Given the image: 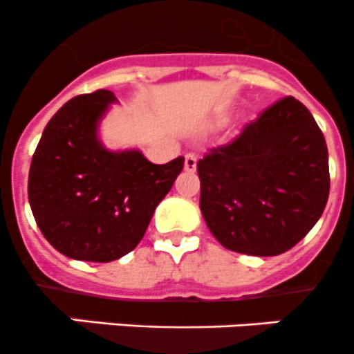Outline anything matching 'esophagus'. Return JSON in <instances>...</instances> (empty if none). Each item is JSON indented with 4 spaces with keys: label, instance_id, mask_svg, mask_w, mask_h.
I'll return each mask as SVG.
<instances>
[{
    "label": "esophagus",
    "instance_id": "esophagus-1",
    "mask_svg": "<svg viewBox=\"0 0 354 354\" xmlns=\"http://www.w3.org/2000/svg\"><path fill=\"white\" fill-rule=\"evenodd\" d=\"M196 163H198V156H196L194 153H187V155H185V162H184L185 172H194Z\"/></svg>",
    "mask_w": 354,
    "mask_h": 354
}]
</instances>
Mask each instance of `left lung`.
Here are the masks:
<instances>
[{
    "label": "left lung",
    "mask_w": 354,
    "mask_h": 354,
    "mask_svg": "<svg viewBox=\"0 0 354 354\" xmlns=\"http://www.w3.org/2000/svg\"><path fill=\"white\" fill-rule=\"evenodd\" d=\"M199 208L223 248L275 257L296 246L328 199V153L313 115L296 97L272 104L198 162Z\"/></svg>",
    "instance_id": "obj_1"
}]
</instances>
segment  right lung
<instances>
[{
	"instance_id": "1",
	"label": "right lung",
	"mask_w": 354,
	"mask_h": 354,
	"mask_svg": "<svg viewBox=\"0 0 354 354\" xmlns=\"http://www.w3.org/2000/svg\"><path fill=\"white\" fill-rule=\"evenodd\" d=\"M111 91L66 101L44 127L29 170V205L48 243L65 257L108 263L131 253L184 158L151 163L139 149H108L100 124Z\"/></svg>"
}]
</instances>
